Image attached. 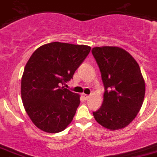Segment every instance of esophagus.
<instances>
[{
  "label": "esophagus",
  "mask_w": 157,
  "mask_h": 157,
  "mask_svg": "<svg viewBox=\"0 0 157 157\" xmlns=\"http://www.w3.org/2000/svg\"><path fill=\"white\" fill-rule=\"evenodd\" d=\"M82 97H83L85 100H86L90 98V95H87V94H82Z\"/></svg>",
  "instance_id": "obj_1"
}]
</instances>
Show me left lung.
<instances>
[{
  "instance_id": "8db88e82",
  "label": "left lung",
  "mask_w": 157,
  "mask_h": 157,
  "mask_svg": "<svg viewBox=\"0 0 157 157\" xmlns=\"http://www.w3.org/2000/svg\"><path fill=\"white\" fill-rule=\"evenodd\" d=\"M105 87L103 104L93 113L96 121L110 130L128 126L139 113L145 96V80L139 64L119 47L92 49Z\"/></svg>"
}]
</instances>
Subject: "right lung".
Wrapping results in <instances>:
<instances>
[{
    "instance_id": "add662e5",
    "label": "right lung",
    "mask_w": 157,
    "mask_h": 157,
    "mask_svg": "<svg viewBox=\"0 0 157 157\" xmlns=\"http://www.w3.org/2000/svg\"><path fill=\"white\" fill-rule=\"evenodd\" d=\"M90 49L86 45L52 42L30 56L21 78V98L37 128L59 133L73 121L80 96L61 85L73 78Z\"/></svg>"
}]
</instances>
